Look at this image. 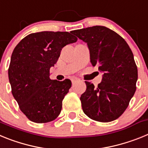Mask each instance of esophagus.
I'll return each mask as SVG.
<instances>
[{
  "label": "esophagus",
  "instance_id": "obj_1",
  "mask_svg": "<svg viewBox=\"0 0 148 148\" xmlns=\"http://www.w3.org/2000/svg\"><path fill=\"white\" fill-rule=\"evenodd\" d=\"M78 79H77V78H72V84H73V85H74V84H75L78 82Z\"/></svg>",
  "mask_w": 148,
  "mask_h": 148
}]
</instances>
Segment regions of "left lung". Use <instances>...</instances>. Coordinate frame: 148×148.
Returning <instances> with one entry per match:
<instances>
[{
	"instance_id": "1",
	"label": "left lung",
	"mask_w": 148,
	"mask_h": 148,
	"mask_svg": "<svg viewBox=\"0 0 148 148\" xmlns=\"http://www.w3.org/2000/svg\"><path fill=\"white\" fill-rule=\"evenodd\" d=\"M73 33L87 43L90 62L103 73L98 87L85 82L87 89L80 98L84 113L101 122L116 120L127 109L136 89L138 70L131 49L119 34L103 26Z\"/></svg>"
}]
</instances>
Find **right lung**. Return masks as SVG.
<instances>
[{
    "label": "right lung",
    "mask_w": 148,
    "mask_h": 148,
    "mask_svg": "<svg viewBox=\"0 0 148 148\" xmlns=\"http://www.w3.org/2000/svg\"><path fill=\"white\" fill-rule=\"evenodd\" d=\"M77 40L68 32L44 31L26 36L13 50L8 70L12 93L30 121L49 122L61 113L71 81L51 80L49 69L62 48Z\"/></svg>",
    "instance_id": "obj_1"
}]
</instances>
